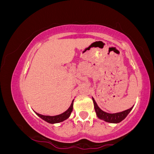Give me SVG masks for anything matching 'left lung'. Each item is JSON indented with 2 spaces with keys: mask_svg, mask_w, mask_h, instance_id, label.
<instances>
[{
  "mask_svg": "<svg viewBox=\"0 0 154 154\" xmlns=\"http://www.w3.org/2000/svg\"><path fill=\"white\" fill-rule=\"evenodd\" d=\"M93 98V104H94V108L95 113H96L97 116L100 119L103 120V121L109 123H119L120 122L122 121L123 119H125L126 118V116L128 115L129 113L132 110V108L128 109V110H125L122 111V112H118V113H114V114H109V113L105 112L103 110L100 109L98 107V104L96 103L94 98Z\"/></svg>",
  "mask_w": 154,
  "mask_h": 154,
  "instance_id": "8db88e82",
  "label": "left lung"
}]
</instances>
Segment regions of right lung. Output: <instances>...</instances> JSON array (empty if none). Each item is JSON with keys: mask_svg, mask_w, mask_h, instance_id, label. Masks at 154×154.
Here are the masks:
<instances>
[{"mask_svg": "<svg viewBox=\"0 0 154 154\" xmlns=\"http://www.w3.org/2000/svg\"><path fill=\"white\" fill-rule=\"evenodd\" d=\"M73 103H74V100H72L71 105H70L69 108L66 111L62 113V114H59V115H56V116H45V115H42V114H38V113H36V114L38 115L39 117L41 118L42 119H43L44 121L50 123V124H55V123H59L61 122L64 121L68 119L69 117L70 114H71L72 110H73Z\"/></svg>", "mask_w": 154, "mask_h": 154, "instance_id": "obj_1", "label": "right lung"}]
</instances>
